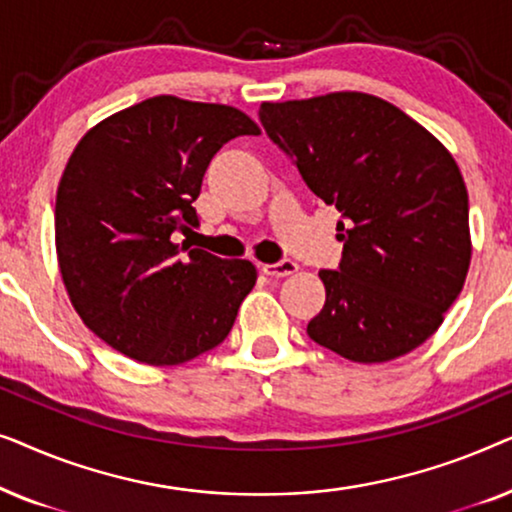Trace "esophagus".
I'll return each instance as SVG.
<instances>
[{
	"instance_id": "34e87169",
	"label": "esophagus",
	"mask_w": 512,
	"mask_h": 512,
	"mask_svg": "<svg viewBox=\"0 0 512 512\" xmlns=\"http://www.w3.org/2000/svg\"><path fill=\"white\" fill-rule=\"evenodd\" d=\"M261 272L268 277H289L293 272H298V263L291 261V258H284L279 263H263Z\"/></svg>"
}]
</instances>
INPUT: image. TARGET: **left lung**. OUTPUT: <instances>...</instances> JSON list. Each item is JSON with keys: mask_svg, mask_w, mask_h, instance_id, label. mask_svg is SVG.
Here are the masks:
<instances>
[{"mask_svg": "<svg viewBox=\"0 0 512 512\" xmlns=\"http://www.w3.org/2000/svg\"><path fill=\"white\" fill-rule=\"evenodd\" d=\"M258 118L342 214V261L319 272L326 303L307 335L356 363L412 352L443 324L471 265L468 193L452 153L366 93L263 102Z\"/></svg>", "mask_w": 512, "mask_h": 512, "instance_id": "1", "label": "left lung"}]
</instances>
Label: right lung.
<instances>
[{"label":"right lung","mask_w":512,"mask_h":512,"mask_svg":"<svg viewBox=\"0 0 512 512\" xmlns=\"http://www.w3.org/2000/svg\"><path fill=\"white\" fill-rule=\"evenodd\" d=\"M261 135L240 109L158 95L90 128L62 172L55 249L90 331L130 359L177 366L221 345L256 284L251 261L177 244L230 139Z\"/></svg>","instance_id":"right-lung-1"}]
</instances>
